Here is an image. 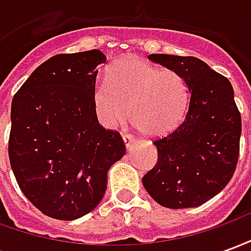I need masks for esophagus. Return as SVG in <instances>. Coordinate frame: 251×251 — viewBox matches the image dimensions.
Wrapping results in <instances>:
<instances>
[{
  "mask_svg": "<svg viewBox=\"0 0 251 251\" xmlns=\"http://www.w3.org/2000/svg\"><path fill=\"white\" fill-rule=\"evenodd\" d=\"M122 138H124V142H125V147L129 149V148L131 147V144L134 142V137L130 136V134H124L122 136Z\"/></svg>",
  "mask_w": 251,
  "mask_h": 251,
  "instance_id": "1",
  "label": "esophagus"
}]
</instances>
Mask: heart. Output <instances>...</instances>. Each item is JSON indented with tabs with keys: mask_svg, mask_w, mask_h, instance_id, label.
<instances>
[{
	"mask_svg": "<svg viewBox=\"0 0 251 251\" xmlns=\"http://www.w3.org/2000/svg\"><path fill=\"white\" fill-rule=\"evenodd\" d=\"M189 90L184 77L141 57L127 56L109 68L107 80L95 84L93 107L100 125L114 129L127 118L149 137L175 130L184 120Z\"/></svg>",
	"mask_w": 251,
	"mask_h": 251,
	"instance_id": "b5f03b06",
	"label": "heart"
}]
</instances>
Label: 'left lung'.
Returning <instances> with one entry per match:
<instances>
[{
    "instance_id": "left-lung-1",
    "label": "left lung",
    "mask_w": 251,
    "mask_h": 251,
    "mask_svg": "<svg viewBox=\"0 0 251 251\" xmlns=\"http://www.w3.org/2000/svg\"><path fill=\"white\" fill-rule=\"evenodd\" d=\"M148 59L184 77L189 106L179 127L153 142L158 160L142 184L163 207H198L219 194L237 168L242 122L234 90L198 57L152 53Z\"/></svg>"
}]
</instances>
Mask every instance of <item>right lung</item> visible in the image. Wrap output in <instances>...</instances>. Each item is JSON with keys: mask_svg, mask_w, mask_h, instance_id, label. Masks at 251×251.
Listing matches in <instances>:
<instances>
[{"mask_svg": "<svg viewBox=\"0 0 251 251\" xmlns=\"http://www.w3.org/2000/svg\"><path fill=\"white\" fill-rule=\"evenodd\" d=\"M98 50L62 53L30 74L12 100L9 160L23 194L46 215L74 221L99 204L110 167L124 157L118 131L93 107Z\"/></svg>", "mask_w": 251, "mask_h": 251, "instance_id": "right-lung-1", "label": "right lung"}]
</instances>
